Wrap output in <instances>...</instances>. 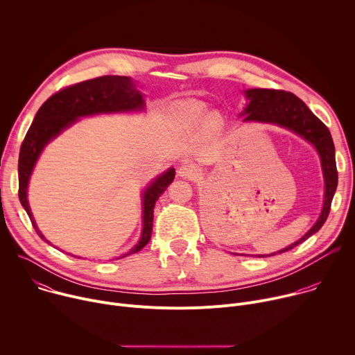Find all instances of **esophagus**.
Here are the masks:
<instances>
[{
  "label": "esophagus",
  "instance_id": "34e87169",
  "mask_svg": "<svg viewBox=\"0 0 355 355\" xmlns=\"http://www.w3.org/2000/svg\"><path fill=\"white\" fill-rule=\"evenodd\" d=\"M196 174H198V167L192 163H184L178 168V175L185 180H192L196 177Z\"/></svg>",
  "mask_w": 355,
  "mask_h": 355
}]
</instances>
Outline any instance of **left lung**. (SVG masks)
<instances>
[{"label":"left lung","mask_w":355,"mask_h":355,"mask_svg":"<svg viewBox=\"0 0 355 355\" xmlns=\"http://www.w3.org/2000/svg\"><path fill=\"white\" fill-rule=\"evenodd\" d=\"M247 98V107L244 108L245 119L244 121H257V122H267V123H277L284 126L303 139L311 141L316 150L319 151V156L322 159V168L324 174L326 182V192H324V205L320 218L315 223V226L291 244L289 247L277 251L278 254L284 251H288L297 244L308 240L312 234H315L326 222L330 208L331 200L337 188L338 174L336 167V156H334V143L327 126L306 107L302 99L293 95L289 91L284 89H268V88H252L245 91ZM277 252H272L271 256H275ZM267 257V256H259Z\"/></svg>","instance_id":"1"}]
</instances>
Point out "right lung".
Wrapping results in <instances>:
<instances>
[{
  "instance_id": "obj_1",
  "label": "right lung",
  "mask_w": 355,
  "mask_h": 355,
  "mask_svg": "<svg viewBox=\"0 0 355 355\" xmlns=\"http://www.w3.org/2000/svg\"><path fill=\"white\" fill-rule=\"evenodd\" d=\"M144 107L143 95L135 89L132 80L125 76H101L92 80L81 81L59 89L39 108L26 136L21 144L18 160V180H19V200L25 208L32 226L36 233L49 243L39 232L33 215L31 212L26 189L33 166L43 147L56 137L63 129L70 126L80 116L139 111ZM175 177V170L170 168L160 175L153 184L148 185L143 196V232L139 244L132 248L128 254L140 251L150 240L153 232V209L159 196L167 189ZM122 259V257H121Z\"/></svg>"
}]
</instances>
